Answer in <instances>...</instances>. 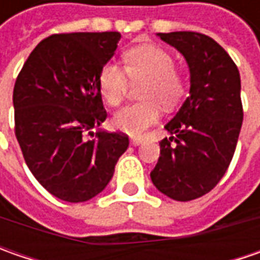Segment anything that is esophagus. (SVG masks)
Masks as SVG:
<instances>
[{
    "mask_svg": "<svg viewBox=\"0 0 260 260\" xmlns=\"http://www.w3.org/2000/svg\"><path fill=\"white\" fill-rule=\"evenodd\" d=\"M143 143V140L142 139H132V145L133 146H139Z\"/></svg>",
    "mask_w": 260,
    "mask_h": 260,
    "instance_id": "esophagus-1",
    "label": "esophagus"
}]
</instances>
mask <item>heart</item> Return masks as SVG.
Returning a JSON list of instances; mask_svg holds the SVG:
<instances>
[{
	"label": "heart",
	"instance_id": "1",
	"mask_svg": "<svg viewBox=\"0 0 260 260\" xmlns=\"http://www.w3.org/2000/svg\"><path fill=\"white\" fill-rule=\"evenodd\" d=\"M125 68L108 62L98 74V88L110 107L123 103L132 84H140L142 103L128 105L113 118L115 130L128 136H140L159 120V104L172 107L185 94L186 78L175 66V57L160 46H137L125 52Z\"/></svg>",
	"mask_w": 260,
	"mask_h": 260
}]
</instances>
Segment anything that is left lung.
Returning a JSON list of instances; mask_svg holds the SVG:
<instances>
[{"mask_svg":"<svg viewBox=\"0 0 260 260\" xmlns=\"http://www.w3.org/2000/svg\"><path fill=\"white\" fill-rule=\"evenodd\" d=\"M189 66V95L165 125L160 156L150 172L156 188L176 201L210 192L235 155L243 121L239 69L221 46L197 31L159 33Z\"/></svg>","mask_w":260,"mask_h":260,"instance_id":"obj_1","label":"left lung"}]
</instances>
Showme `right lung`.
<instances>
[{"label": "right lung", "instance_id": "1", "mask_svg": "<svg viewBox=\"0 0 260 260\" xmlns=\"http://www.w3.org/2000/svg\"><path fill=\"white\" fill-rule=\"evenodd\" d=\"M121 35L59 33L43 39L13 92L14 132L31 174L52 195L84 203L104 189L128 147L120 132H92L107 118L98 74Z\"/></svg>", "mask_w": 260, "mask_h": 260}]
</instances>
